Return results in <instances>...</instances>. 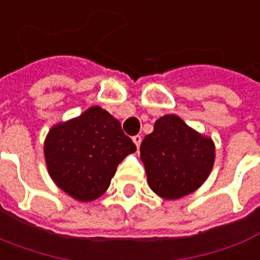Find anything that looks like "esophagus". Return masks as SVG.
<instances>
[{"label":"esophagus","instance_id":"34e87169","mask_svg":"<svg viewBox=\"0 0 260 260\" xmlns=\"http://www.w3.org/2000/svg\"><path fill=\"white\" fill-rule=\"evenodd\" d=\"M133 141H134V144L137 146V148L140 147V144H141V136H139V134H137V136H134V137H133Z\"/></svg>","mask_w":260,"mask_h":260}]
</instances>
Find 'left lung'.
Returning <instances> with one entry per match:
<instances>
[{"mask_svg": "<svg viewBox=\"0 0 260 260\" xmlns=\"http://www.w3.org/2000/svg\"><path fill=\"white\" fill-rule=\"evenodd\" d=\"M140 158L154 192L166 200H178L208 178L215 146L212 139L195 132L178 116L166 114L141 141Z\"/></svg>", "mask_w": 260, "mask_h": 260, "instance_id": "obj_1", "label": "left lung"}]
</instances>
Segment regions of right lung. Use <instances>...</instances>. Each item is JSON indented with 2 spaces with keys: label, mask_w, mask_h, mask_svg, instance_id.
I'll list each match as a JSON object with an SVG mask.
<instances>
[{
  "label": "right lung",
  "mask_w": 260,
  "mask_h": 260,
  "mask_svg": "<svg viewBox=\"0 0 260 260\" xmlns=\"http://www.w3.org/2000/svg\"><path fill=\"white\" fill-rule=\"evenodd\" d=\"M134 151L136 144L119 120L99 106L52 127L44 146L53 182L83 202L105 194L117 166Z\"/></svg>",
  "instance_id": "1"
}]
</instances>
